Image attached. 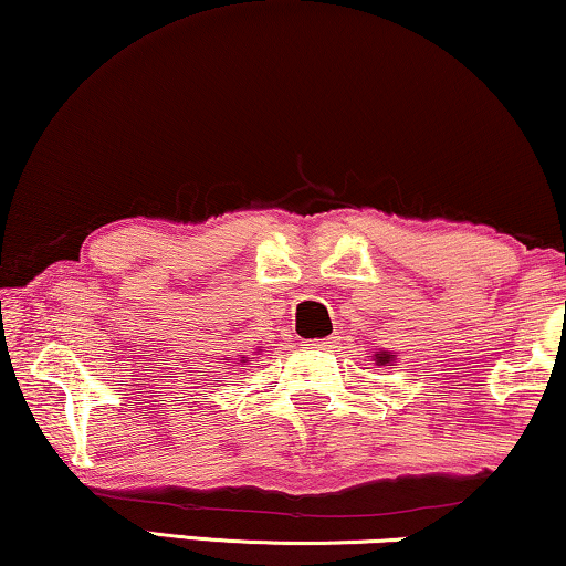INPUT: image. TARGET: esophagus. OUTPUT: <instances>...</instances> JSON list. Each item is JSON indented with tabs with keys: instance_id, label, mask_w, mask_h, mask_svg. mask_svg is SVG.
<instances>
[{
	"instance_id": "1",
	"label": "esophagus",
	"mask_w": 566,
	"mask_h": 566,
	"mask_svg": "<svg viewBox=\"0 0 566 566\" xmlns=\"http://www.w3.org/2000/svg\"><path fill=\"white\" fill-rule=\"evenodd\" d=\"M316 350H335L337 347V339L335 337H324V339H314V343H308Z\"/></svg>"
}]
</instances>
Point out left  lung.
I'll use <instances>...</instances> for the list:
<instances>
[{"instance_id": "left-lung-1", "label": "left lung", "mask_w": 566, "mask_h": 566, "mask_svg": "<svg viewBox=\"0 0 566 566\" xmlns=\"http://www.w3.org/2000/svg\"><path fill=\"white\" fill-rule=\"evenodd\" d=\"M368 358L376 360V366H394V360H397V355H391L389 350H378L374 355H368Z\"/></svg>"}]
</instances>
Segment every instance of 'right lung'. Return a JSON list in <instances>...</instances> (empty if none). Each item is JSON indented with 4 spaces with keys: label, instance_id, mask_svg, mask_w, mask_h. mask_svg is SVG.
<instances>
[{
    "label": "right lung",
    "instance_id": "right-lung-1",
    "mask_svg": "<svg viewBox=\"0 0 566 566\" xmlns=\"http://www.w3.org/2000/svg\"><path fill=\"white\" fill-rule=\"evenodd\" d=\"M242 363H247V360H242Z\"/></svg>",
    "mask_w": 566,
    "mask_h": 566
}]
</instances>
